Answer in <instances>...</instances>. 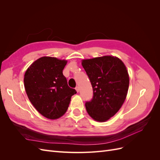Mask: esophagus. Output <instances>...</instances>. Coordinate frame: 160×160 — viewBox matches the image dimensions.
<instances>
[{
	"instance_id": "esophagus-1",
	"label": "esophagus",
	"mask_w": 160,
	"mask_h": 160,
	"mask_svg": "<svg viewBox=\"0 0 160 160\" xmlns=\"http://www.w3.org/2000/svg\"><path fill=\"white\" fill-rule=\"evenodd\" d=\"M75 90L77 91V93H78V92L79 91V87H78V86L76 87V88H75Z\"/></svg>"
}]
</instances>
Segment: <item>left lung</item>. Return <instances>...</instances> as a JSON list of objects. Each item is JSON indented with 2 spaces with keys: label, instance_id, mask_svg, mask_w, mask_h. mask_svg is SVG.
I'll return each instance as SVG.
<instances>
[{
  "label": "left lung",
  "instance_id": "left-lung-1",
  "mask_svg": "<svg viewBox=\"0 0 160 160\" xmlns=\"http://www.w3.org/2000/svg\"><path fill=\"white\" fill-rule=\"evenodd\" d=\"M93 90L85 108L90 117L105 122L117 113L126 99L129 76L123 62L117 57L106 55L81 61Z\"/></svg>",
  "mask_w": 160,
  "mask_h": 160
}]
</instances>
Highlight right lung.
Instances as JSON below:
<instances>
[{
    "label": "right lung",
    "mask_w": 160,
    "mask_h": 160,
    "mask_svg": "<svg viewBox=\"0 0 160 160\" xmlns=\"http://www.w3.org/2000/svg\"><path fill=\"white\" fill-rule=\"evenodd\" d=\"M67 61L42 57L28 67L24 85L31 103L39 113L49 119H57L68 109L75 89L67 84L62 70Z\"/></svg>",
    "instance_id": "obj_1"
}]
</instances>
